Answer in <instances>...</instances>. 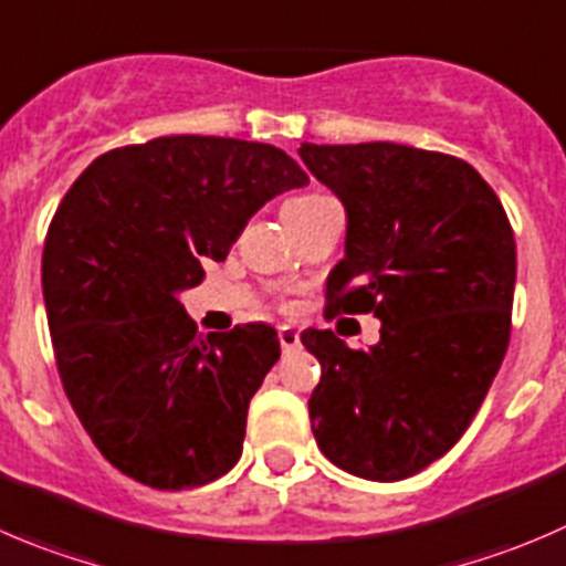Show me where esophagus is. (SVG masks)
Returning <instances> with one entry per match:
<instances>
[{"label":"esophagus","mask_w":566,"mask_h":566,"mask_svg":"<svg viewBox=\"0 0 566 566\" xmlns=\"http://www.w3.org/2000/svg\"><path fill=\"white\" fill-rule=\"evenodd\" d=\"M277 338H281L283 352H291V349H296V346H300V333H296L294 327H281Z\"/></svg>","instance_id":"34e87169"}]
</instances>
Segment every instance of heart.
I'll list each match as a JSON object with an SVG mask.
<instances>
[{
    "instance_id": "1",
    "label": "heart",
    "mask_w": 566,
    "mask_h": 566,
    "mask_svg": "<svg viewBox=\"0 0 566 566\" xmlns=\"http://www.w3.org/2000/svg\"><path fill=\"white\" fill-rule=\"evenodd\" d=\"M313 198H322V195H302V198L289 200V206H294V203H307V200H313Z\"/></svg>"
}]
</instances>
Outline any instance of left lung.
<instances>
[{
    "instance_id": "obj_1",
    "label": "left lung",
    "mask_w": 566,
    "mask_h": 566,
    "mask_svg": "<svg viewBox=\"0 0 566 566\" xmlns=\"http://www.w3.org/2000/svg\"><path fill=\"white\" fill-rule=\"evenodd\" d=\"M307 170L346 209L327 316L374 313L371 349L305 329L322 363L311 429L340 471L421 473L471 427L512 329L517 250L501 200L468 161L396 143H302Z\"/></svg>"
}]
</instances>
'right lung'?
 <instances>
[{
	"mask_svg": "<svg viewBox=\"0 0 566 566\" xmlns=\"http://www.w3.org/2000/svg\"><path fill=\"white\" fill-rule=\"evenodd\" d=\"M307 176L275 145L176 134L82 172L43 244V302L65 396L128 479L187 490L242 457L275 327L200 335L178 294L226 261L250 217Z\"/></svg>",
	"mask_w": 566,
	"mask_h": 566,
	"instance_id": "obj_1",
	"label": "right lung"
}]
</instances>
